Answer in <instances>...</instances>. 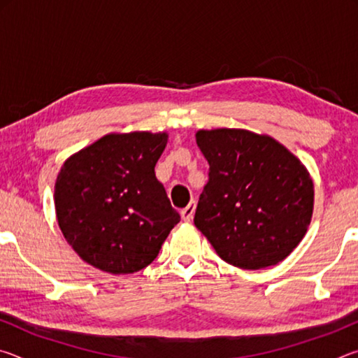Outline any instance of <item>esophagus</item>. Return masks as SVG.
<instances>
[{
	"label": "esophagus",
	"instance_id": "obj_1",
	"mask_svg": "<svg viewBox=\"0 0 358 358\" xmlns=\"http://www.w3.org/2000/svg\"><path fill=\"white\" fill-rule=\"evenodd\" d=\"M194 211H196V202H189V205H187L186 208H183L180 211L181 215V220H183L185 222H189L192 221V216H194Z\"/></svg>",
	"mask_w": 358,
	"mask_h": 358
}]
</instances>
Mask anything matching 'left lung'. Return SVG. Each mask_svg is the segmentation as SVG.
<instances>
[{
  "mask_svg": "<svg viewBox=\"0 0 358 358\" xmlns=\"http://www.w3.org/2000/svg\"><path fill=\"white\" fill-rule=\"evenodd\" d=\"M210 164L194 224L222 260L246 270L276 265L305 237L314 185L305 164L266 134L201 129Z\"/></svg>",
  "mask_w": 358,
  "mask_h": 358,
  "instance_id": "left-lung-1",
  "label": "left lung"
}]
</instances>
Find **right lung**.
I'll return each mask as SVG.
<instances>
[{
	"instance_id": "right-lung-1",
	"label": "right lung",
	"mask_w": 358,
	"mask_h": 358,
	"mask_svg": "<svg viewBox=\"0 0 358 358\" xmlns=\"http://www.w3.org/2000/svg\"><path fill=\"white\" fill-rule=\"evenodd\" d=\"M167 132H110L63 162L55 213L64 238L85 262L112 275L148 266L180 222L155 166Z\"/></svg>"
}]
</instances>
